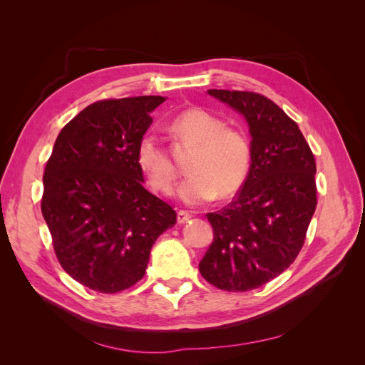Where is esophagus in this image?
Masks as SVG:
<instances>
[{
    "label": "esophagus",
    "mask_w": 365,
    "mask_h": 365,
    "mask_svg": "<svg viewBox=\"0 0 365 365\" xmlns=\"http://www.w3.org/2000/svg\"><path fill=\"white\" fill-rule=\"evenodd\" d=\"M190 217H192V215L189 212H184V210H180L178 215H176V220H178V224H185Z\"/></svg>",
    "instance_id": "obj_1"
}]
</instances>
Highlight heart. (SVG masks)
<instances>
[{"label": "heart", "instance_id": "heart-1", "mask_svg": "<svg viewBox=\"0 0 365 365\" xmlns=\"http://www.w3.org/2000/svg\"><path fill=\"white\" fill-rule=\"evenodd\" d=\"M169 129L176 138L195 148L187 163L190 175L178 187L182 202L201 205L216 195L225 200L239 190L251 161V145L245 132L227 126L222 118L201 108L178 114ZM137 163L153 190L163 195L173 192L176 169L155 135L140 138Z\"/></svg>", "mask_w": 365, "mask_h": 365}]
</instances>
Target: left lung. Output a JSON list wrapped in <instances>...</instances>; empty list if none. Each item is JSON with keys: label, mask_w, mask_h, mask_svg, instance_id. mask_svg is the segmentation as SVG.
Masks as SVG:
<instances>
[{"label": "left lung", "mask_w": 365, "mask_h": 365, "mask_svg": "<svg viewBox=\"0 0 365 365\" xmlns=\"http://www.w3.org/2000/svg\"><path fill=\"white\" fill-rule=\"evenodd\" d=\"M207 93L245 117L251 165L236 200L207 213L215 237L200 271L219 289L245 292L275 279L297 259L317 207V165L298 125L268 97Z\"/></svg>", "instance_id": "left-lung-1"}]
</instances>
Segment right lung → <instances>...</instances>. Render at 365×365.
Wrapping results in <instances>:
<instances>
[{
    "label": "right lung",
    "instance_id": "add662e5",
    "mask_svg": "<svg viewBox=\"0 0 365 365\" xmlns=\"http://www.w3.org/2000/svg\"><path fill=\"white\" fill-rule=\"evenodd\" d=\"M161 96L108 98L62 128L43 172L41 210L61 267L86 288L115 294L146 272L150 250L176 224L145 189L137 148Z\"/></svg>",
    "mask_w": 365,
    "mask_h": 365
}]
</instances>
